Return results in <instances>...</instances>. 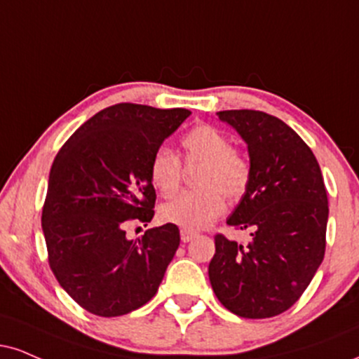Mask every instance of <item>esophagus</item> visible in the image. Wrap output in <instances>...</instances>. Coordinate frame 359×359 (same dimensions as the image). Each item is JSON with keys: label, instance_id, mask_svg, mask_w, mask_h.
I'll list each match as a JSON object with an SVG mask.
<instances>
[{"label": "esophagus", "instance_id": "1", "mask_svg": "<svg viewBox=\"0 0 359 359\" xmlns=\"http://www.w3.org/2000/svg\"><path fill=\"white\" fill-rule=\"evenodd\" d=\"M194 237H197V232L189 231V229H182V231H180V239H182V243H189Z\"/></svg>", "mask_w": 359, "mask_h": 359}]
</instances>
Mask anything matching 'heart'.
Segmentation results:
<instances>
[{
    "label": "heart",
    "instance_id": "1",
    "mask_svg": "<svg viewBox=\"0 0 359 359\" xmlns=\"http://www.w3.org/2000/svg\"><path fill=\"white\" fill-rule=\"evenodd\" d=\"M180 147L185 165H197L194 184L198 189L180 194L162 205L161 219L196 231L222 214L224 197L229 204H236L248 194L252 184V165L248 155L232 147L231 138L212 125H196L182 137ZM149 175L162 196L172 197L182 182L180 158L161 147L150 158Z\"/></svg>",
    "mask_w": 359,
    "mask_h": 359
}]
</instances>
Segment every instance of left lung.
Instances as JSON below:
<instances>
[{"label": "left lung", "instance_id": "1", "mask_svg": "<svg viewBox=\"0 0 359 359\" xmlns=\"http://www.w3.org/2000/svg\"><path fill=\"white\" fill-rule=\"evenodd\" d=\"M219 118L248 144L252 184L227 219L248 244L215 234L209 279L222 306L248 319L273 318L299 299L323 262L327 194L306 142L278 116L224 110Z\"/></svg>", "mask_w": 359, "mask_h": 359}]
</instances>
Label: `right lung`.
<instances>
[{
    "mask_svg": "<svg viewBox=\"0 0 359 359\" xmlns=\"http://www.w3.org/2000/svg\"><path fill=\"white\" fill-rule=\"evenodd\" d=\"M189 115L116 103L86 120L56 154L41 212L48 264L88 313H132L161 286L180 244L179 227L149 229L137 241H128L125 229L152 221L150 158Z\"/></svg>",
    "mask_w": 359,
    "mask_h": 359,
    "instance_id": "add662e5",
    "label": "right lung"
}]
</instances>
